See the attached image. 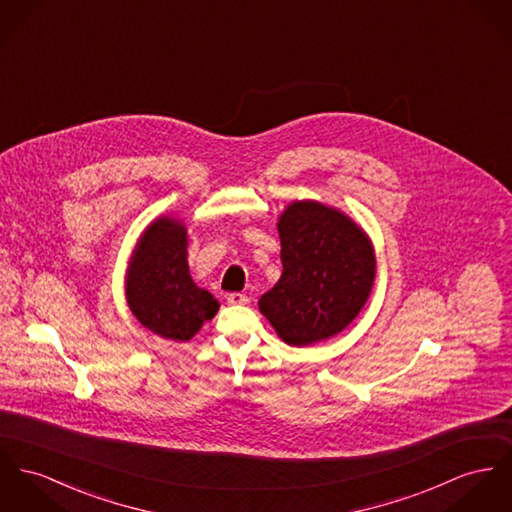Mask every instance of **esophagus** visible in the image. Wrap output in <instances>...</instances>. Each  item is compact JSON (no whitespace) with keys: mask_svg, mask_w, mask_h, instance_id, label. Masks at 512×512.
<instances>
[{"mask_svg":"<svg viewBox=\"0 0 512 512\" xmlns=\"http://www.w3.org/2000/svg\"><path fill=\"white\" fill-rule=\"evenodd\" d=\"M226 300H228V304H230V306H245V304H249V298H247L245 294H241V292H232V294H228V296H226Z\"/></svg>","mask_w":512,"mask_h":512,"instance_id":"esophagus-1","label":"esophagus"}]
</instances>
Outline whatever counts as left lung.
<instances>
[{
  "instance_id": "obj_1",
  "label": "left lung",
  "mask_w": 512,
  "mask_h": 512,
  "mask_svg": "<svg viewBox=\"0 0 512 512\" xmlns=\"http://www.w3.org/2000/svg\"><path fill=\"white\" fill-rule=\"evenodd\" d=\"M282 275L261 296L259 312L292 347H308L345 331L376 278L368 234L339 208L294 200L278 216Z\"/></svg>"
}]
</instances>
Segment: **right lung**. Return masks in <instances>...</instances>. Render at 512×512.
Masks as SVG:
<instances>
[{"instance_id":"1","label":"right lung","mask_w":512,"mask_h":512,"mask_svg":"<svg viewBox=\"0 0 512 512\" xmlns=\"http://www.w3.org/2000/svg\"><path fill=\"white\" fill-rule=\"evenodd\" d=\"M183 220L159 216L140 234L126 269L124 292L130 312L152 333L189 341L220 310L218 300L195 284Z\"/></svg>"}]
</instances>
